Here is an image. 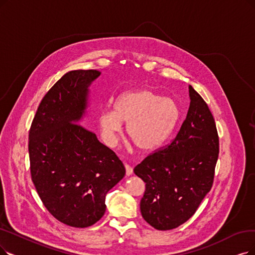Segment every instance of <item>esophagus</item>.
Instances as JSON below:
<instances>
[{
  "label": "esophagus",
  "mask_w": 255,
  "mask_h": 255,
  "mask_svg": "<svg viewBox=\"0 0 255 255\" xmlns=\"http://www.w3.org/2000/svg\"><path fill=\"white\" fill-rule=\"evenodd\" d=\"M125 166H126V174H127V176H130L131 174H133V168H131L128 164H125Z\"/></svg>",
  "instance_id": "obj_1"
}]
</instances>
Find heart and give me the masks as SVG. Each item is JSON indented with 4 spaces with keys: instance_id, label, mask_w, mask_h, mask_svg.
<instances>
[{
    "instance_id": "b5f03b06",
    "label": "heart",
    "mask_w": 255,
    "mask_h": 255,
    "mask_svg": "<svg viewBox=\"0 0 255 255\" xmlns=\"http://www.w3.org/2000/svg\"><path fill=\"white\" fill-rule=\"evenodd\" d=\"M181 116L178 104L149 89L122 93L115 101L114 111L105 110L98 117L101 137L113 146L127 124V133L144 151L160 147L176 129Z\"/></svg>"
}]
</instances>
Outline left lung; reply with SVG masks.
Wrapping results in <instances>:
<instances>
[{
  "label": "left lung",
  "mask_w": 255,
  "mask_h": 255,
  "mask_svg": "<svg viewBox=\"0 0 255 255\" xmlns=\"http://www.w3.org/2000/svg\"><path fill=\"white\" fill-rule=\"evenodd\" d=\"M187 116L171 143L134 168L145 182L140 201L143 219L158 230L179 227L210 191L219 157V136L211 112L189 86Z\"/></svg>",
  "instance_id": "left-lung-1"
}]
</instances>
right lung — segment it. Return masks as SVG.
<instances>
[{"instance_id": "add662e5", "label": "right lung", "mask_w": 255, "mask_h": 255, "mask_svg": "<svg viewBox=\"0 0 255 255\" xmlns=\"http://www.w3.org/2000/svg\"><path fill=\"white\" fill-rule=\"evenodd\" d=\"M97 70L66 73L40 101L29 131L31 179L48 211L86 228L106 212V196L125 177L124 163L80 126Z\"/></svg>"}]
</instances>
